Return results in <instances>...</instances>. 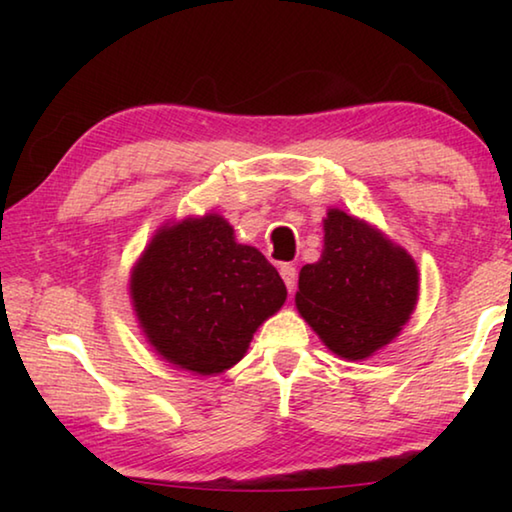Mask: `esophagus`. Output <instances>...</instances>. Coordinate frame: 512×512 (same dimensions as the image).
I'll use <instances>...</instances> for the list:
<instances>
[{"label":"esophagus","instance_id":"1","mask_svg":"<svg viewBox=\"0 0 512 512\" xmlns=\"http://www.w3.org/2000/svg\"><path fill=\"white\" fill-rule=\"evenodd\" d=\"M280 275H282L284 284H287L289 293L296 291V282H298V271H296V266H291V264H282V266H280Z\"/></svg>","mask_w":512,"mask_h":512}]
</instances>
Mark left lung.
Returning <instances> with one entry per match:
<instances>
[{
    "label": "left lung",
    "instance_id": "8db88e82",
    "mask_svg": "<svg viewBox=\"0 0 512 512\" xmlns=\"http://www.w3.org/2000/svg\"><path fill=\"white\" fill-rule=\"evenodd\" d=\"M323 230V255L302 266L296 307L334 354L368 359L411 318L418 266L384 232L336 207Z\"/></svg>",
    "mask_w": 512,
    "mask_h": 512
}]
</instances>
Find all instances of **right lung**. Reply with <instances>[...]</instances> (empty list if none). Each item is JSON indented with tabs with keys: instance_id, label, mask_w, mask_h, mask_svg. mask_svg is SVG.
<instances>
[{
	"instance_id": "1",
	"label": "right lung",
	"mask_w": 512,
	"mask_h": 512,
	"mask_svg": "<svg viewBox=\"0 0 512 512\" xmlns=\"http://www.w3.org/2000/svg\"><path fill=\"white\" fill-rule=\"evenodd\" d=\"M135 316L176 368L219 375L244 359L257 327L287 300L280 273L237 244L219 214L162 225L131 273Z\"/></svg>"
}]
</instances>
